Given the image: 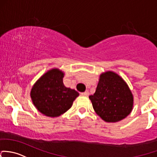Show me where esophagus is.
Returning a JSON list of instances; mask_svg holds the SVG:
<instances>
[{"label":"esophagus","mask_w":157,"mask_h":157,"mask_svg":"<svg viewBox=\"0 0 157 157\" xmlns=\"http://www.w3.org/2000/svg\"><path fill=\"white\" fill-rule=\"evenodd\" d=\"M81 95H84V96H89V95H90V92H89L88 91H86L83 92V93H81Z\"/></svg>","instance_id":"esophagus-1"}]
</instances>
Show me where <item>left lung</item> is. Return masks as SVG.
Listing matches in <instances>:
<instances>
[{"label": "left lung", "instance_id": "left-lung-1", "mask_svg": "<svg viewBox=\"0 0 157 157\" xmlns=\"http://www.w3.org/2000/svg\"><path fill=\"white\" fill-rule=\"evenodd\" d=\"M89 98L95 113L108 123L120 121L132 110V94L126 82L114 72L101 74L95 92Z\"/></svg>", "mask_w": 157, "mask_h": 157}]
</instances>
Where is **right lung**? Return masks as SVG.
<instances>
[{"mask_svg": "<svg viewBox=\"0 0 157 157\" xmlns=\"http://www.w3.org/2000/svg\"><path fill=\"white\" fill-rule=\"evenodd\" d=\"M63 77L62 71L54 68L44 74L33 86L31 98L43 114L51 117L63 114L79 95L77 91L65 86Z\"/></svg>", "mask_w": 157, "mask_h": 157, "instance_id": "obj_1", "label": "right lung"}]
</instances>
